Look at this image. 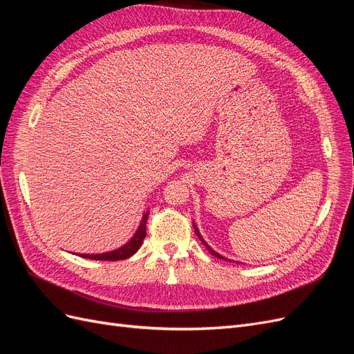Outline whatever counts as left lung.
I'll return each mask as SVG.
<instances>
[{"label":"left lung","instance_id":"obj_1","mask_svg":"<svg viewBox=\"0 0 354 354\" xmlns=\"http://www.w3.org/2000/svg\"><path fill=\"white\" fill-rule=\"evenodd\" d=\"M194 229H195V233H196V236H198V238L201 239V242H202L203 245H205V246H207V250H208V251H209V252H211V254H212L214 257H217V259H223V260H226V259H224V257H221L220 254H217V252H216V251H214L212 248H209V245H208V243H207L205 241H203V239H202V236H201V234H199V232H198V227L195 226V223H194ZM229 261H230V260H229Z\"/></svg>","mask_w":354,"mask_h":354}]
</instances>
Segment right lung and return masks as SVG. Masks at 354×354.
<instances>
[{
    "instance_id": "obj_1",
    "label": "right lung",
    "mask_w": 354,
    "mask_h": 354,
    "mask_svg": "<svg viewBox=\"0 0 354 354\" xmlns=\"http://www.w3.org/2000/svg\"><path fill=\"white\" fill-rule=\"evenodd\" d=\"M149 212H146L143 216V220L138 226V230L136 232L134 236L130 239V242L125 243L121 248H118L111 252H104V254H82L81 257L84 259H91V260H103V261H118V260H125L128 257H131L133 254L137 252V250L142 246L143 239L146 238V221H147Z\"/></svg>"
}]
</instances>
